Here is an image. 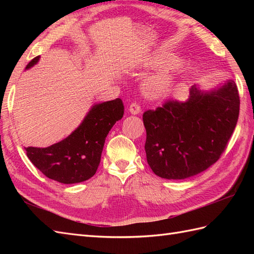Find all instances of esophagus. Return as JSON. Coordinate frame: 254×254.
<instances>
[{
	"mask_svg": "<svg viewBox=\"0 0 254 254\" xmlns=\"http://www.w3.org/2000/svg\"><path fill=\"white\" fill-rule=\"evenodd\" d=\"M128 111L132 115H138V113H141V106H139L138 102H132L130 107H128Z\"/></svg>",
	"mask_w": 254,
	"mask_h": 254,
	"instance_id": "esophagus-1",
	"label": "esophagus"
}]
</instances>
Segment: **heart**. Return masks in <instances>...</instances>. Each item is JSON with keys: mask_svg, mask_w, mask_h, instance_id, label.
<instances>
[{"mask_svg": "<svg viewBox=\"0 0 254 254\" xmlns=\"http://www.w3.org/2000/svg\"><path fill=\"white\" fill-rule=\"evenodd\" d=\"M152 65H163L167 68H176L180 63L175 58L158 56L149 61ZM145 93L150 98H161L170 95H178L181 91V86L175 82L174 75L168 69H164L150 76L144 84Z\"/></svg>", "mask_w": 254, "mask_h": 254, "instance_id": "heart-1", "label": "heart"}]
</instances>
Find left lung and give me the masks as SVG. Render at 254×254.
I'll use <instances>...</instances> for the list:
<instances>
[{"label": "left lung", "instance_id": "8db88e82", "mask_svg": "<svg viewBox=\"0 0 254 254\" xmlns=\"http://www.w3.org/2000/svg\"><path fill=\"white\" fill-rule=\"evenodd\" d=\"M240 98L234 80L203 91L190 88L186 101L167 100L143 115L147 163L164 179L195 176L216 163L227 147L239 117Z\"/></svg>", "mask_w": 254, "mask_h": 254}]
</instances>
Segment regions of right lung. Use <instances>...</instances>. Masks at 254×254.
Returning <instances> with one entry per match:
<instances>
[{"label":"right lung","instance_id":"right-lung-1","mask_svg":"<svg viewBox=\"0 0 254 254\" xmlns=\"http://www.w3.org/2000/svg\"><path fill=\"white\" fill-rule=\"evenodd\" d=\"M38 61L39 57L34 58L26 68ZM123 113L120 98L97 104L66 138L46 148L25 147L27 157L49 179L64 185L88 180L98 168L108 133Z\"/></svg>","mask_w":254,"mask_h":254}]
</instances>
